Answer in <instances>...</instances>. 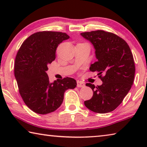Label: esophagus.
Segmentation results:
<instances>
[{
	"label": "esophagus",
	"mask_w": 147,
	"mask_h": 147,
	"mask_svg": "<svg viewBox=\"0 0 147 147\" xmlns=\"http://www.w3.org/2000/svg\"><path fill=\"white\" fill-rule=\"evenodd\" d=\"M85 86V84H84V83L81 82H79L78 81L77 82V87L78 88H83V87Z\"/></svg>",
	"instance_id": "esophagus-1"
}]
</instances>
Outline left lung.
I'll list each match as a JSON object with an SVG mask.
<instances>
[{"instance_id":"1","label":"left lung","mask_w":147,"mask_h":147,"mask_svg":"<svg viewBox=\"0 0 147 147\" xmlns=\"http://www.w3.org/2000/svg\"><path fill=\"white\" fill-rule=\"evenodd\" d=\"M80 35L94 47L97 61L89 69L97 72L102 81L101 86L96 87L86 84L92 89L93 95L84 104L93 112H111L120 105L133 84L135 64L132 53L127 43L113 33L96 30Z\"/></svg>"}]
</instances>
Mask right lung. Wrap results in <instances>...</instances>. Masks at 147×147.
<instances>
[{
	"mask_svg": "<svg viewBox=\"0 0 147 147\" xmlns=\"http://www.w3.org/2000/svg\"><path fill=\"white\" fill-rule=\"evenodd\" d=\"M69 38L62 32H37L23 42L17 54L14 73L19 93L26 105L37 113L56 110L65 91L76 88L74 79L67 77L50 82L46 73L48 65L56 58L58 45Z\"/></svg>",
	"mask_w": 147,
	"mask_h": 147,
	"instance_id": "1",
	"label": "right lung"
}]
</instances>
